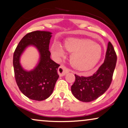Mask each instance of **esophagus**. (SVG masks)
<instances>
[{"label": "esophagus", "instance_id": "obj_1", "mask_svg": "<svg viewBox=\"0 0 128 128\" xmlns=\"http://www.w3.org/2000/svg\"><path fill=\"white\" fill-rule=\"evenodd\" d=\"M70 70L66 67V66L61 65L60 67L58 69V72L60 76H63L65 75L66 74H67L68 72H69Z\"/></svg>", "mask_w": 128, "mask_h": 128}]
</instances>
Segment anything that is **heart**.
Segmentation results:
<instances>
[{"label": "heart", "instance_id": "1", "mask_svg": "<svg viewBox=\"0 0 128 128\" xmlns=\"http://www.w3.org/2000/svg\"><path fill=\"white\" fill-rule=\"evenodd\" d=\"M64 49L72 53L71 62L76 68L80 70L92 69L100 60L102 50L100 45L88 40L68 39L63 44ZM51 51L56 57L65 56L62 46L58 42H54L51 46Z\"/></svg>", "mask_w": 128, "mask_h": 128}]
</instances>
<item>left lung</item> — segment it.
<instances>
[{
  "label": "left lung",
  "mask_w": 128,
  "mask_h": 128,
  "mask_svg": "<svg viewBox=\"0 0 128 128\" xmlns=\"http://www.w3.org/2000/svg\"><path fill=\"white\" fill-rule=\"evenodd\" d=\"M116 61L114 46L109 42L104 62L93 75L84 77L75 74L76 80L71 88L74 97L80 101L89 102L104 93L112 81Z\"/></svg>",
  "instance_id": "8db88e82"
}]
</instances>
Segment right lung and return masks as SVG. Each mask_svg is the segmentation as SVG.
<instances>
[{"instance_id": "obj_1", "label": "right lung", "mask_w": 128, "mask_h": 128, "mask_svg": "<svg viewBox=\"0 0 128 128\" xmlns=\"http://www.w3.org/2000/svg\"><path fill=\"white\" fill-rule=\"evenodd\" d=\"M50 32L36 30L25 35L17 45L14 54V77L19 90L32 100L41 101L51 96L59 77L58 68L60 66L50 58ZM33 44L38 48L41 57L34 70L26 72L19 63L20 55L26 46Z\"/></svg>"}]
</instances>
